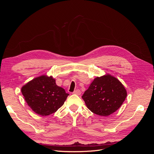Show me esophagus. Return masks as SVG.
Segmentation results:
<instances>
[{"label": "esophagus", "instance_id": "1", "mask_svg": "<svg viewBox=\"0 0 154 154\" xmlns=\"http://www.w3.org/2000/svg\"><path fill=\"white\" fill-rule=\"evenodd\" d=\"M73 94H76V95H80L81 94V91H80V90H79V89H77V90H76V91H74V92H73Z\"/></svg>", "mask_w": 154, "mask_h": 154}]
</instances>
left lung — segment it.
Instances as JSON below:
<instances>
[{
  "mask_svg": "<svg viewBox=\"0 0 154 154\" xmlns=\"http://www.w3.org/2000/svg\"><path fill=\"white\" fill-rule=\"evenodd\" d=\"M127 96L122 83L115 77L106 74L96 77L82 97L93 113L107 116L122 106Z\"/></svg>",
  "mask_w": 154,
  "mask_h": 154,
  "instance_id": "left-lung-1",
  "label": "left lung"
}]
</instances>
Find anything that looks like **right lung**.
<instances>
[{
	"label": "right lung",
	"instance_id": "right-lung-1",
	"mask_svg": "<svg viewBox=\"0 0 154 154\" xmlns=\"http://www.w3.org/2000/svg\"><path fill=\"white\" fill-rule=\"evenodd\" d=\"M27 105L37 114L45 116L60 109L69 95L56 84L52 76L42 75L34 78L21 88Z\"/></svg>",
	"mask_w": 154,
	"mask_h": 154
}]
</instances>
